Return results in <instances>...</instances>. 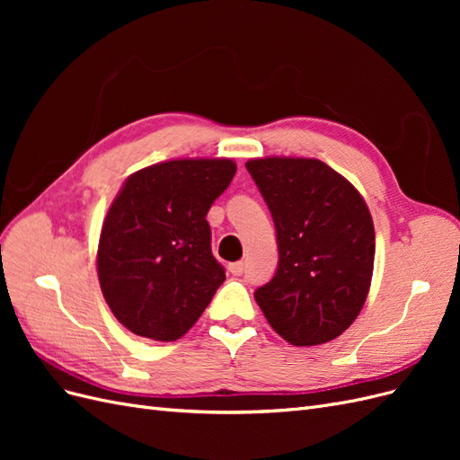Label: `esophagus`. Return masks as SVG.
<instances>
[{"instance_id": "34e87169", "label": "esophagus", "mask_w": 460, "mask_h": 460, "mask_svg": "<svg viewBox=\"0 0 460 460\" xmlns=\"http://www.w3.org/2000/svg\"><path fill=\"white\" fill-rule=\"evenodd\" d=\"M228 270L232 272V276H242L243 270H245V264L243 262H232L230 267H228Z\"/></svg>"}]
</instances>
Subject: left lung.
<instances>
[{
    "mask_svg": "<svg viewBox=\"0 0 460 460\" xmlns=\"http://www.w3.org/2000/svg\"><path fill=\"white\" fill-rule=\"evenodd\" d=\"M276 228L278 269L255 291L276 333L297 347L336 340L367 301L376 235L355 186L318 159L245 163Z\"/></svg>",
    "mask_w": 460,
    "mask_h": 460,
    "instance_id": "left-lung-1",
    "label": "left lung"
}]
</instances>
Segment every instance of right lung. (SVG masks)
Segmentation results:
<instances>
[{"label":"right lung","mask_w":460,"mask_h":460,"mask_svg":"<svg viewBox=\"0 0 460 460\" xmlns=\"http://www.w3.org/2000/svg\"><path fill=\"white\" fill-rule=\"evenodd\" d=\"M235 174L230 159H176L127 178L103 220L97 276L119 323L174 341L198 323L226 272L207 213Z\"/></svg>","instance_id":"obj_1"}]
</instances>
